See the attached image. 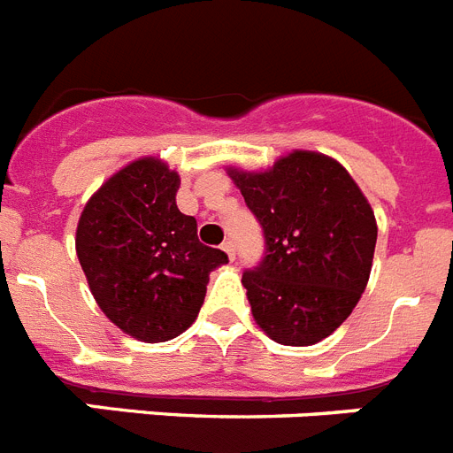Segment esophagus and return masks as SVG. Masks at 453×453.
Segmentation results:
<instances>
[{"mask_svg":"<svg viewBox=\"0 0 453 453\" xmlns=\"http://www.w3.org/2000/svg\"><path fill=\"white\" fill-rule=\"evenodd\" d=\"M223 250H226L230 260H234V256H237V250H234L233 242H226V244H223Z\"/></svg>","mask_w":453,"mask_h":453,"instance_id":"34e87169","label":"esophagus"}]
</instances>
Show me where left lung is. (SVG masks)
<instances>
[{
  "label": "left lung",
  "instance_id": "obj_1",
  "mask_svg": "<svg viewBox=\"0 0 453 453\" xmlns=\"http://www.w3.org/2000/svg\"><path fill=\"white\" fill-rule=\"evenodd\" d=\"M265 230L267 256L242 283L257 326L280 345L320 343L366 290L378 223L348 170L320 151L292 150L272 168H227Z\"/></svg>",
  "mask_w": 453,
  "mask_h": 453
}]
</instances>
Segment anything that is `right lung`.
<instances>
[{"label": "right lung", "mask_w": 453, "mask_h": 453, "mask_svg": "<svg viewBox=\"0 0 453 453\" xmlns=\"http://www.w3.org/2000/svg\"><path fill=\"white\" fill-rule=\"evenodd\" d=\"M180 174L158 156L135 158L87 200L75 253L98 309L142 343H163L196 322L209 273L227 256L197 239L177 207Z\"/></svg>", "instance_id": "1"}]
</instances>
